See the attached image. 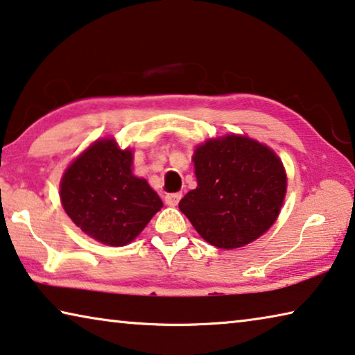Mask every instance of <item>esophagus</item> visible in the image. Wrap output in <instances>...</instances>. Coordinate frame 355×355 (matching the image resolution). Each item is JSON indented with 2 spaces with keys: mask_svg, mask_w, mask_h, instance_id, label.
Masks as SVG:
<instances>
[{
  "mask_svg": "<svg viewBox=\"0 0 355 355\" xmlns=\"http://www.w3.org/2000/svg\"><path fill=\"white\" fill-rule=\"evenodd\" d=\"M180 199H182V193H171V194H166V198H164L166 204L168 207H175L180 202Z\"/></svg>",
  "mask_w": 355,
  "mask_h": 355,
  "instance_id": "esophagus-1",
  "label": "esophagus"
}]
</instances>
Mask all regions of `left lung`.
I'll use <instances>...</instances> for the list:
<instances>
[{
	"label": "left lung",
	"mask_w": 355,
	"mask_h": 355,
	"mask_svg": "<svg viewBox=\"0 0 355 355\" xmlns=\"http://www.w3.org/2000/svg\"><path fill=\"white\" fill-rule=\"evenodd\" d=\"M198 188L178 208L216 248L251 243L272 226L283 205V162L256 140L227 136L208 140L194 153Z\"/></svg>",
	"instance_id": "1"
}]
</instances>
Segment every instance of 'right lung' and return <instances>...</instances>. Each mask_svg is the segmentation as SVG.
<instances>
[{
	"label": "right lung",
	"instance_id": "obj_1",
	"mask_svg": "<svg viewBox=\"0 0 355 355\" xmlns=\"http://www.w3.org/2000/svg\"><path fill=\"white\" fill-rule=\"evenodd\" d=\"M131 166V151L104 139L78 156L61 180L64 211L77 227L104 245L132 241L162 207L147 180L132 175Z\"/></svg>",
	"mask_w": 355,
	"mask_h": 355
}]
</instances>
